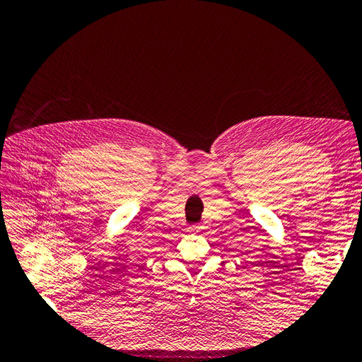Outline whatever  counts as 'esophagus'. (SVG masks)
<instances>
[{"label":"esophagus","mask_w":362,"mask_h":362,"mask_svg":"<svg viewBox=\"0 0 362 362\" xmlns=\"http://www.w3.org/2000/svg\"><path fill=\"white\" fill-rule=\"evenodd\" d=\"M189 232L201 233V232H202V227H201V226H191V227H189Z\"/></svg>","instance_id":"34e87169"}]
</instances>
